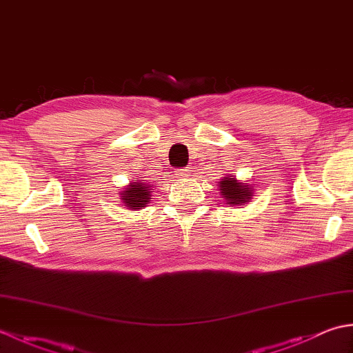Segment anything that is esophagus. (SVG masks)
Wrapping results in <instances>:
<instances>
[{"label":"esophagus","mask_w":353,"mask_h":353,"mask_svg":"<svg viewBox=\"0 0 353 353\" xmlns=\"http://www.w3.org/2000/svg\"><path fill=\"white\" fill-rule=\"evenodd\" d=\"M190 176H191V170H188V168H181V170L176 171V177L186 179V177H190Z\"/></svg>","instance_id":"1"}]
</instances>
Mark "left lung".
Instances as JSON below:
<instances>
[{"label": "left lung", "mask_w": 353, "mask_h": 353, "mask_svg": "<svg viewBox=\"0 0 353 353\" xmlns=\"http://www.w3.org/2000/svg\"><path fill=\"white\" fill-rule=\"evenodd\" d=\"M219 190L220 196L226 201V205L232 206H244L249 203L253 197L252 186L249 183L236 181V179L230 174H226V177L220 179Z\"/></svg>", "instance_id": "left-lung-1"}]
</instances>
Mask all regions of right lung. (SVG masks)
I'll use <instances>...</instances> for the list:
<instances>
[{
    "mask_svg": "<svg viewBox=\"0 0 353 353\" xmlns=\"http://www.w3.org/2000/svg\"><path fill=\"white\" fill-rule=\"evenodd\" d=\"M152 192V185H148L147 181H141V179H138L137 182L130 181V183L127 185V188L119 192V196H121L123 205L127 209L137 211V209L145 208V205L150 203Z\"/></svg>",
    "mask_w": 353,
    "mask_h": 353,
    "instance_id": "1",
    "label": "right lung"
}]
</instances>
